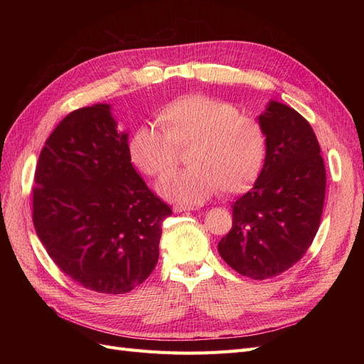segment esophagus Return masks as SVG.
Instances as JSON below:
<instances>
[{
  "instance_id": "obj_1",
  "label": "esophagus",
  "mask_w": 364,
  "mask_h": 364,
  "mask_svg": "<svg viewBox=\"0 0 364 364\" xmlns=\"http://www.w3.org/2000/svg\"><path fill=\"white\" fill-rule=\"evenodd\" d=\"M197 206H191V205H174L173 211L174 213H185V211H196Z\"/></svg>"
}]
</instances>
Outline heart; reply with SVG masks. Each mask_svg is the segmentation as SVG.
Listing matches in <instances>:
<instances>
[{"label":"heart","mask_w":364,"mask_h":364,"mask_svg":"<svg viewBox=\"0 0 364 364\" xmlns=\"http://www.w3.org/2000/svg\"><path fill=\"white\" fill-rule=\"evenodd\" d=\"M162 129L142 123L132 132L129 156L149 176L167 173L176 164V149L186 150L188 168L158 182L165 199L199 203L218 188L243 191L258 178L266 159V135L255 118L240 114L228 102L205 94H188L164 105L156 115Z\"/></svg>","instance_id":"1"}]
</instances>
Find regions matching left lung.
Segmentation results:
<instances>
[{"label":"left lung","instance_id":"1","mask_svg":"<svg viewBox=\"0 0 364 364\" xmlns=\"http://www.w3.org/2000/svg\"><path fill=\"white\" fill-rule=\"evenodd\" d=\"M266 159L253 188L232 203V229L218 253L243 277H278L299 261L317 234L326 173L310 123L270 100L258 117Z\"/></svg>","mask_w":364,"mask_h":364}]
</instances>
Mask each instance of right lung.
<instances>
[{
  "label": "right lung",
  "mask_w": 364,
  "mask_h": 364,
  "mask_svg": "<svg viewBox=\"0 0 364 364\" xmlns=\"http://www.w3.org/2000/svg\"><path fill=\"white\" fill-rule=\"evenodd\" d=\"M111 105L82 107L48 136L35 171L33 225L50 258L85 289L123 294L159 258L171 209L134 168Z\"/></svg>",
  "instance_id": "1"
}]
</instances>
